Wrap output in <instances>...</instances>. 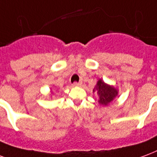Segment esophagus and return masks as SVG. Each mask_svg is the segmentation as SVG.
Listing matches in <instances>:
<instances>
[{
  "mask_svg": "<svg viewBox=\"0 0 157 157\" xmlns=\"http://www.w3.org/2000/svg\"><path fill=\"white\" fill-rule=\"evenodd\" d=\"M73 85H74V86H79V85H81V83H78V82H74V83H73Z\"/></svg>",
  "mask_w": 157,
  "mask_h": 157,
  "instance_id": "esophagus-1",
  "label": "esophagus"
}]
</instances>
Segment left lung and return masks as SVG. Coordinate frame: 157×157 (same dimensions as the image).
Wrapping results in <instances>:
<instances>
[{"label":"left lung","mask_w":157,"mask_h":157,"mask_svg":"<svg viewBox=\"0 0 157 157\" xmlns=\"http://www.w3.org/2000/svg\"><path fill=\"white\" fill-rule=\"evenodd\" d=\"M93 91L98 94L99 105L103 106L109 105V103L118 95V90L115 87L105 83L102 79H99Z\"/></svg>","instance_id":"obj_1"}]
</instances>
